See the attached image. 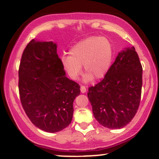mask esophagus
<instances>
[{
  "label": "esophagus",
  "mask_w": 159,
  "mask_h": 159,
  "mask_svg": "<svg viewBox=\"0 0 159 159\" xmlns=\"http://www.w3.org/2000/svg\"><path fill=\"white\" fill-rule=\"evenodd\" d=\"M86 91H87V89H86V87H84V86H81V92L82 93H86Z\"/></svg>",
  "instance_id": "esophagus-1"
}]
</instances>
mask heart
I'll return each mask as SVG.
<instances>
[{
	"mask_svg": "<svg viewBox=\"0 0 159 159\" xmlns=\"http://www.w3.org/2000/svg\"><path fill=\"white\" fill-rule=\"evenodd\" d=\"M114 51L111 42L105 37L90 36L79 41L61 57V63L69 77L73 81L82 73V65L87 71L84 81L103 78L110 69Z\"/></svg>",
	"mask_w": 159,
	"mask_h": 159,
	"instance_id": "b5f03b06",
	"label": "heart"
}]
</instances>
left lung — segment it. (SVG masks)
<instances>
[{
  "mask_svg": "<svg viewBox=\"0 0 159 159\" xmlns=\"http://www.w3.org/2000/svg\"><path fill=\"white\" fill-rule=\"evenodd\" d=\"M142 69L135 48L118 54L105 78L89 87V101L96 120L112 129L130 123L139 107L142 89Z\"/></svg>",
  "mask_w": 159,
  "mask_h": 159,
  "instance_id": "obj_1",
  "label": "left lung"
}]
</instances>
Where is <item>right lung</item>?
<instances>
[{"instance_id":"add662e5","label":"right lung","mask_w":159,"mask_h":159,"mask_svg":"<svg viewBox=\"0 0 159 159\" xmlns=\"http://www.w3.org/2000/svg\"><path fill=\"white\" fill-rule=\"evenodd\" d=\"M19 78L21 105L34 125L51 133L68 126L80 86L66 76L56 43L32 39L21 56Z\"/></svg>"}]
</instances>
